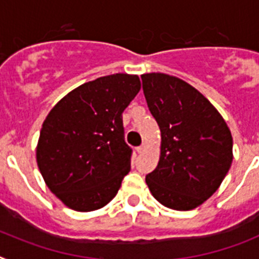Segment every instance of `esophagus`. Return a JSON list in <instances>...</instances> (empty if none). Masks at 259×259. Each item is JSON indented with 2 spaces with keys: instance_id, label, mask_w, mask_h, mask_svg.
Segmentation results:
<instances>
[{
  "instance_id": "1",
  "label": "esophagus",
  "mask_w": 259,
  "mask_h": 259,
  "mask_svg": "<svg viewBox=\"0 0 259 259\" xmlns=\"http://www.w3.org/2000/svg\"><path fill=\"white\" fill-rule=\"evenodd\" d=\"M146 148H147V145L143 143V145H141L139 147H137V151H138V154H142V152H145Z\"/></svg>"
}]
</instances>
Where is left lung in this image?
I'll use <instances>...</instances> for the list:
<instances>
[{
	"mask_svg": "<svg viewBox=\"0 0 259 259\" xmlns=\"http://www.w3.org/2000/svg\"><path fill=\"white\" fill-rule=\"evenodd\" d=\"M148 109L160 127V157L146 176L156 201L172 210L201 206L232 164V134L218 109L177 76L141 75Z\"/></svg>",
	"mask_w": 259,
	"mask_h": 259,
	"instance_id": "left-lung-1",
	"label": "left lung"
}]
</instances>
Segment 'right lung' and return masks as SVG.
<instances>
[{"mask_svg": "<svg viewBox=\"0 0 259 259\" xmlns=\"http://www.w3.org/2000/svg\"><path fill=\"white\" fill-rule=\"evenodd\" d=\"M139 90L138 75L100 76L69 92L42 122L37 167L49 190L71 210L104 207L129 173L122 112Z\"/></svg>", "mask_w": 259, "mask_h": 259, "instance_id": "1", "label": "right lung"}]
</instances>
